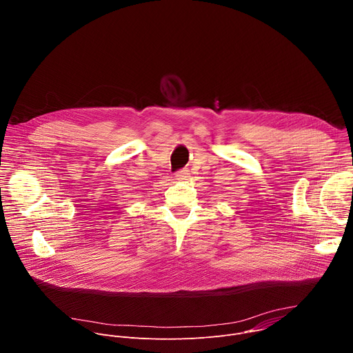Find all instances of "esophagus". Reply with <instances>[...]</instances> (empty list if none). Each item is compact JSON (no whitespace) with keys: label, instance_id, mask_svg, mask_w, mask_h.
<instances>
[{"label":"esophagus","instance_id":"obj_1","mask_svg":"<svg viewBox=\"0 0 353 353\" xmlns=\"http://www.w3.org/2000/svg\"><path fill=\"white\" fill-rule=\"evenodd\" d=\"M190 177V172L188 170H180L176 173V180H187Z\"/></svg>","mask_w":353,"mask_h":353}]
</instances>
